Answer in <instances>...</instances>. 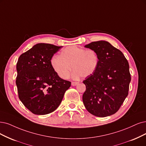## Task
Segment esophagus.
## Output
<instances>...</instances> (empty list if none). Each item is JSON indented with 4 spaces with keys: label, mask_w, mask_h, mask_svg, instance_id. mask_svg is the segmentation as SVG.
Segmentation results:
<instances>
[{
    "label": "esophagus",
    "mask_w": 146,
    "mask_h": 146,
    "mask_svg": "<svg viewBox=\"0 0 146 146\" xmlns=\"http://www.w3.org/2000/svg\"><path fill=\"white\" fill-rule=\"evenodd\" d=\"M78 84H79V82H72V85L73 86L76 85H78Z\"/></svg>",
    "instance_id": "1"
}]
</instances>
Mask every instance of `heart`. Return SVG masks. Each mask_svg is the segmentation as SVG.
Returning <instances> with one entry per match:
<instances>
[{"label": "heart", "instance_id": "1", "mask_svg": "<svg viewBox=\"0 0 146 146\" xmlns=\"http://www.w3.org/2000/svg\"><path fill=\"white\" fill-rule=\"evenodd\" d=\"M50 62L54 70L62 79L68 78L72 67L74 77L87 78L98 68L99 56L94 50L72 46L64 48L60 55H53Z\"/></svg>", "mask_w": 146, "mask_h": 146}]
</instances>
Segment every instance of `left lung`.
<instances>
[{"instance_id":"obj_1","label":"left lung","mask_w":146,"mask_h":146,"mask_svg":"<svg viewBox=\"0 0 146 146\" xmlns=\"http://www.w3.org/2000/svg\"><path fill=\"white\" fill-rule=\"evenodd\" d=\"M85 47L99 56L95 72L86 78L82 100L85 108L99 117L115 114L128 95L131 76L128 61L123 53L105 41L91 42Z\"/></svg>"}]
</instances>
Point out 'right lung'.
<instances>
[{
	"mask_svg": "<svg viewBox=\"0 0 146 146\" xmlns=\"http://www.w3.org/2000/svg\"><path fill=\"white\" fill-rule=\"evenodd\" d=\"M61 47L39 43L19 56L15 81L19 98L34 114L53 112L71 86V82L59 78L51 65L52 57Z\"/></svg>",
	"mask_w": 146,
	"mask_h": 146,
	"instance_id": "add662e5",
	"label": "right lung"
}]
</instances>
